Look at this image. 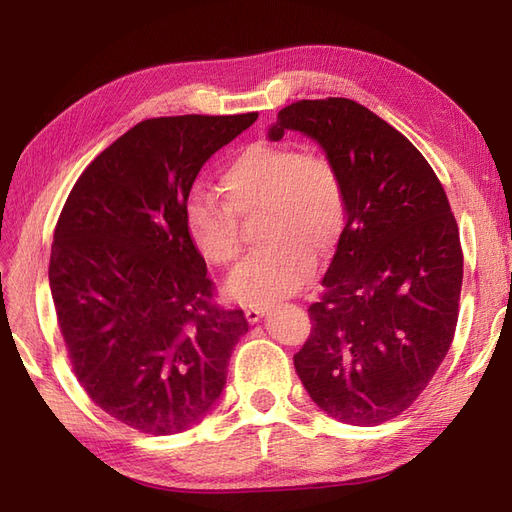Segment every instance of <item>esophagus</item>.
I'll use <instances>...</instances> for the list:
<instances>
[{
    "label": "esophagus",
    "instance_id": "34e87169",
    "mask_svg": "<svg viewBox=\"0 0 512 512\" xmlns=\"http://www.w3.org/2000/svg\"><path fill=\"white\" fill-rule=\"evenodd\" d=\"M262 314H265V309L262 307H247L245 309V318H247V322H258L260 318H262Z\"/></svg>",
    "mask_w": 512,
    "mask_h": 512
}]
</instances>
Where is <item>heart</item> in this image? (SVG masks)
I'll use <instances>...</instances> for the list:
<instances>
[{
  "mask_svg": "<svg viewBox=\"0 0 512 512\" xmlns=\"http://www.w3.org/2000/svg\"><path fill=\"white\" fill-rule=\"evenodd\" d=\"M224 200L194 194L185 205V232L213 267L235 265L243 250L239 218L260 213L267 245L247 256L228 282L243 305L265 307L297 292L312 273L314 253L324 256L346 226L344 179L322 153L292 143H254L222 170Z\"/></svg>",
  "mask_w": 512,
  "mask_h": 512,
  "instance_id": "obj_1",
  "label": "heart"
}]
</instances>
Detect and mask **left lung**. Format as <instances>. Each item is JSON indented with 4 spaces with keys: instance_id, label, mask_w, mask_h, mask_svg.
<instances>
[{
    "instance_id": "8db88e82",
    "label": "left lung",
    "mask_w": 512,
    "mask_h": 512,
    "mask_svg": "<svg viewBox=\"0 0 512 512\" xmlns=\"http://www.w3.org/2000/svg\"><path fill=\"white\" fill-rule=\"evenodd\" d=\"M286 130L327 151L348 203L294 369L335 421L374 427L414 404L453 344L459 228L423 153L369 108L348 98L299 100L277 113L269 138Z\"/></svg>"
}]
</instances>
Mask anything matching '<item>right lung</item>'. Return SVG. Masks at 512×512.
<instances>
[{
    "mask_svg": "<svg viewBox=\"0 0 512 512\" xmlns=\"http://www.w3.org/2000/svg\"><path fill=\"white\" fill-rule=\"evenodd\" d=\"M256 117L136 123L61 209L49 282L68 359L91 401L132 429L170 436L198 423L247 333L243 309L213 303L183 218L200 168Z\"/></svg>",
    "mask_w": 512,
    "mask_h": 512,
    "instance_id": "right-lung-1",
    "label": "right lung"
}]
</instances>
